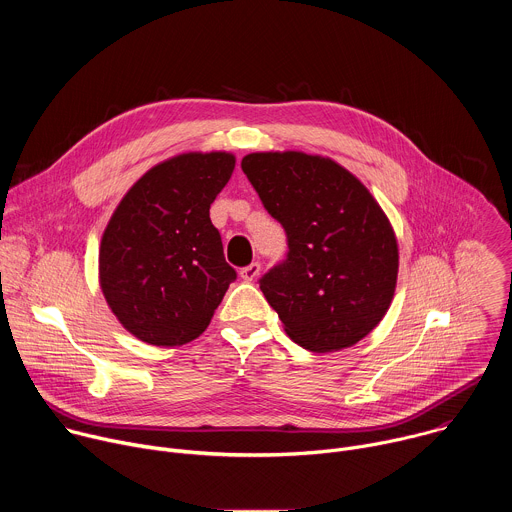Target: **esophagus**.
I'll return each mask as SVG.
<instances>
[{
	"label": "esophagus",
	"mask_w": 512,
	"mask_h": 512,
	"mask_svg": "<svg viewBox=\"0 0 512 512\" xmlns=\"http://www.w3.org/2000/svg\"><path fill=\"white\" fill-rule=\"evenodd\" d=\"M259 273H261V265H259V263H251V265H247V267L241 269V277H243L245 281H255V279L259 277Z\"/></svg>",
	"instance_id": "esophagus-1"
}]
</instances>
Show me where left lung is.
<instances>
[{
    "instance_id": "left-lung-1",
    "label": "left lung",
    "mask_w": 512,
    "mask_h": 512,
    "mask_svg": "<svg viewBox=\"0 0 512 512\" xmlns=\"http://www.w3.org/2000/svg\"><path fill=\"white\" fill-rule=\"evenodd\" d=\"M243 172L287 235V257L259 287L287 336L312 352L362 340L385 318L399 247L387 214L354 174L324 156L255 152Z\"/></svg>"
}]
</instances>
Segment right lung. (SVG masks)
<instances>
[{"label":"right lung","instance_id":"obj_1","mask_svg":"<svg viewBox=\"0 0 512 512\" xmlns=\"http://www.w3.org/2000/svg\"><path fill=\"white\" fill-rule=\"evenodd\" d=\"M233 170L229 152L174 156L145 172L109 218L99 283L115 318L141 342L198 338L235 281L210 223V204Z\"/></svg>","mask_w":512,"mask_h":512}]
</instances>
